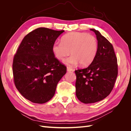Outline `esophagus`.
I'll use <instances>...</instances> for the list:
<instances>
[{
    "label": "esophagus",
    "instance_id": "1",
    "mask_svg": "<svg viewBox=\"0 0 131 131\" xmlns=\"http://www.w3.org/2000/svg\"><path fill=\"white\" fill-rule=\"evenodd\" d=\"M67 71H68V72H73V71H74V70L72 68H70V67H67Z\"/></svg>",
    "mask_w": 131,
    "mask_h": 131
}]
</instances>
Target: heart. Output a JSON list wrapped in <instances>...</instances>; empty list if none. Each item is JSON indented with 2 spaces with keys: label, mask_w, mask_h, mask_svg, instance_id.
I'll use <instances>...</instances> for the list:
<instances>
[{
  "label": "heart",
  "mask_w": 131,
  "mask_h": 131,
  "mask_svg": "<svg viewBox=\"0 0 131 131\" xmlns=\"http://www.w3.org/2000/svg\"><path fill=\"white\" fill-rule=\"evenodd\" d=\"M98 49L97 39L86 33L72 32L64 35L61 42H55L52 46V52L56 58L62 59L65 64L73 67L80 63L82 66L91 64L96 57Z\"/></svg>",
  "instance_id": "obj_1"
}]
</instances>
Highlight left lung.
<instances>
[{
    "mask_svg": "<svg viewBox=\"0 0 131 131\" xmlns=\"http://www.w3.org/2000/svg\"><path fill=\"white\" fill-rule=\"evenodd\" d=\"M90 30L96 35L97 55L89 67L75 71L76 96L85 104L101 101L108 96L114 88L118 73L117 58L112 44L99 31Z\"/></svg>",
    "mask_w": 131,
    "mask_h": 131,
    "instance_id": "8db88e82",
    "label": "left lung"
}]
</instances>
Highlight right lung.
I'll list each match as a JSON object with an SVG mask.
<instances>
[{
  "label": "right lung",
  "mask_w": 131,
  "mask_h": 131,
  "mask_svg": "<svg viewBox=\"0 0 131 131\" xmlns=\"http://www.w3.org/2000/svg\"><path fill=\"white\" fill-rule=\"evenodd\" d=\"M64 31L38 28L25 37L15 55L13 70L16 88L34 103L50 101L67 72L66 67L52 51V45Z\"/></svg>",
  "instance_id": "add662e5"
}]
</instances>
